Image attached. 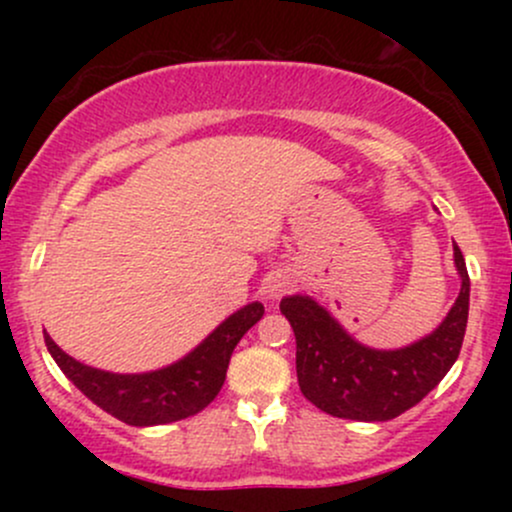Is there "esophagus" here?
Instances as JSON below:
<instances>
[{"mask_svg":"<svg viewBox=\"0 0 512 512\" xmlns=\"http://www.w3.org/2000/svg\"><path fill=\"white\" fill-rule=\"evenodd\" d=\"M289 284H291L289 274H274L272 279H267V284H264V296L279 298L281 291H284Z\"/></svg>","mask_w":512,"mask_h":512,"instance_id":"obj_1","label":"esophagus"}]
</instances>
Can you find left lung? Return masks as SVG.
<instances>
[{
  "label": "left lung",
  "instance_id": "left-lung-1",
  "mask_svg": "<svg viewBox=\"0 0 512 512\" xmlns=\"http://www.w3.org/2000/svg\"><path fill=\"white\" fill-rule=\"evenodd\" d=\"M462 286L445 320L402 349H373L344 330L315 298L284 296L279 308L296 334L298 385L308 402L351 421H390L419 404L457 361L469 315V274L452 248Z\"/></svg>",
  "mask_w": 512,
  "mask_h": 512
}]
</instances>
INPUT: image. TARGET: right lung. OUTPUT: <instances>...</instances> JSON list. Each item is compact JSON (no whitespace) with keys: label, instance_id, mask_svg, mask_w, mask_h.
<instances>
[{"label":"right lung","instance_id":"1","mask_svg":"<svg viewBox=\"0 0 512 512\" xmlns=\"http://www.w3.org/2000/svg\"><path fill=\"white\" fill-rule=\"evenodd\" d=\"M264 315L260 301L243 305L204 337L190 354L146 373H110L62 351L45 332L50 356L84 395L129 426H161L202 411L219 395L233 349Z\"/></svg>","mask_w":512,"mask_h":512}]
</instances>
